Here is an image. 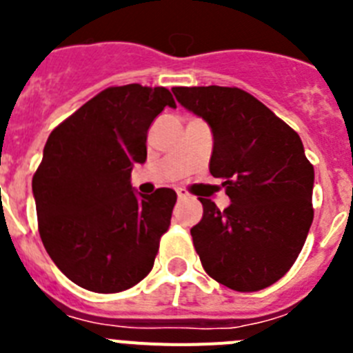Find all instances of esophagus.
<instances>
[{
	"instance_id": "1",
	"label": "esophagus",
	"mask_w": 353,
	"mask_h": 353,
	"mask_svg": "<svg viewBox=\"0 0 353 353\" xmlns=\"http://www.w3.org/2000/svg\"><path fill=\"white\" fill-rule=\"evenodd\" d=\"M176 196H179V199H185V198H189V192L179 189V191H176Z\"/></svg>"
}]
</instances>
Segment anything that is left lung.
<instances>
[{
  "label": "left lung",
  "instance_id": "obj_1",
  "mask_svg": "<svg viewBox=\"0 0 353 353\" xmlns=\"http://www.w3.org/2000/svg\"><path fill=\"white\" fill-rule=\"evenodd\" d=\"M214 134L210 173L230 207L199 198L191 230L205 272L235 292H258L290 270L313 223V164L299 134L251 93L228 86L173 88Z\"/></svg>",
  "mask_w": 353,
  "mask_h": 353
}]
</instances>
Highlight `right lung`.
Masks as SVG:
<instances>
[{"mask_svg": "<svg viewBox=\"0 0 353 353\" xmlns=\"http://www.w3.org/2000/svg\"><path fill=\"white\" fill-rule=\"evenodd\" d=\"M176 108L162 86H111L56 127L33 174L39 232L56 267L97 293L132 288L154 267L176 192L138 194L136 162L162 109Z\"/></svg>", "mask_w": 353, "mask_h": 353, "instance_id": "right-lung-1", "label": "right lung"}]
</instances>
